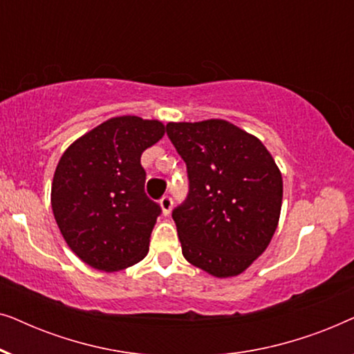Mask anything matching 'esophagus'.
<instances>
[{
    "mask_svg": "<svg viewBox=\"0 0 354 354\" xmlns=\"http://www.w3.org/2000/svg\"><path fill=\"white\" fill-rule=\"evenodd\" d=\"M159 205H161V209H162V214L164 216L171 214V209H172V205H174V201H172L171 196H169V195L162 196L161 201H159Z\"/></svg>",
    "mask_w": 354,
    "mask_h": 354,
    "instance_id": "obj_1",
    "label": "esophagus"
}]
</instances>
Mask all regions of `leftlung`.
I'll use <instances>...</instances> for the list:
<instances>
[{"instance_id":"obj_1","label":"left lung","mask_w":354,"mask_h":354,"mask_svg":"<svg viewBox=\"0 0 354 354\" xmlns=\"http://www.w3.org/2000/svg\"><path fill=\"white\" fill-rule=\"evenodd\" d=\"M187 164L188 196L172 211L188 263L225 279L268 248L277 229L283 183L259 138L222 119L169 122Z\"/></svg>"}]
</instances>
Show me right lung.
<instances>
[{"label": "right lung", "instance_id": "1", "mask_svg": "<svg viewBox=\"0 0 354 354\" xmlns=\"http://www.w3.org/2000/svg\"><path fill=\"white\" fill-rule=\"evenodd\" d=\"M159 120L120 115L75 140L57 162L51 207L69 248L91 268L114 272L148 253L161 207L145 193V149L164 137Z\"/></svg>", "mask_w": 354, "mask_h": 354}]
</instances>
